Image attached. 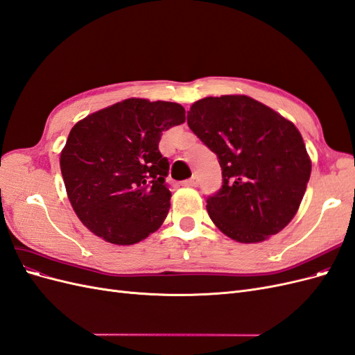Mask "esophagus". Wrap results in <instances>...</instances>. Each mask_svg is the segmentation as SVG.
I'll list each match as a JSON object with an SVG mask.
<instances>
[{
  "instance_id": "1",
  "label": "esophagus",
  "mask_w": 355,
  "mask_h": 355,
  "mask_svg": "<svg viewBox=\"0 0 355 355\" xmlns=\"http://www.w3.org/2000/svg\"><path fill=\"white\" fill-rule=\"evenodd\" d=\"M182 185H184V187H189V188H194V187L198 185V180H197V178H191V179H188V180L182 182Z\"/></svg>"
}]
</instances>
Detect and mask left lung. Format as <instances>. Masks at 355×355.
<instances>
[{
	"label": "left lung",
	"mask_w": 355,
	"mask_h": 355,
	"mask_svg": "<svg viewBox=\"0 0 355 355\" xmlns=\"http://www.w3.org/2000/svg\"><path fill=\"white\" fill-rule=\"evenodd\" d=\"M188 125L219 158L223 184L207 198L213 223L239 243H261L295 218L311 159L296 125L244 94L192 103Z\"/></svg>",
	"instance_id": "obj_1"
}]
</instances>
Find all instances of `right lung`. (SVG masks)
Wrapping results in <instances>:
<instances>
[{"instance_id": "1", "label": "right lung", "mask_w": 355, "mask_h": 355, "mask_svg": "<svg viewBox=\"0 0 355 355\" xmlns=\"http://www.w3.org/2000/svg\"><path fill=\"white\" fill-rule=\"evenodd\" d=\"M185 123L184 106L130 98L93 112L72 127L60 170L73 211L105 241L130 245L164 222L171 192L163 132Z\"/></svg>"}]
</instances>
